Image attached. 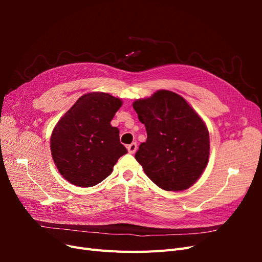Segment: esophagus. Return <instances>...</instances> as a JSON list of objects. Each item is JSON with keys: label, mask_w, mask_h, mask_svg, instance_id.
Instances as JSON below:
<instances>
[{"label": "esophagus", "mask_w": 262, "mask_h": 262, "mask_svg": "<svg viewBox=\"0 0 262 262\" xmlns=\"http://www.w3.org/2000/svg\"><path fill=\"white\" fill-rule=\"evenodd\" d=\"M126 148H128V152L130 153V154H133V153H136V150L138 149V145H137V143H131V144H129L128 146H126Z\"/></svg>", "instance_id": "1"}]
</instances>
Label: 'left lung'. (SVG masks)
Wrapping results in <instances>:
<instances>
[{"mask_svg":"<svg viewBox=\"0 0 262 262\" xmlns=\"http://www.w3.org/2000/svg\"><path fill=\"white\" fill-rule=\"evenodd\" d=\"M147 139L136 160L146 176L166 191L191 187L205 169L210 155L207 125L180 95L157 91L133 102Z\"/></svg>","mask_w":262,"mask_h":262,"instance_id":"8db88e82","label":"left lung"}]
</instances>
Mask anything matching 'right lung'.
Here are the masks:
<instances>
[{"instance_id": "add662e5", "label": "right lung", "mask_w": 262, "mask_h": 262, "mask_svg": "<svg viewBox=\"0 0 262 262\" xmlns=\"http://www.w3.org/2000/svg\"><path fill=\"white\" fill-rule=\"evenodd\" d=\"M121 99L94 92L77 99L51 134L53 162L63 178L78 187H93L107 178L119 157L128 153L110 124Z\"/></svg>"}]
</instances>
